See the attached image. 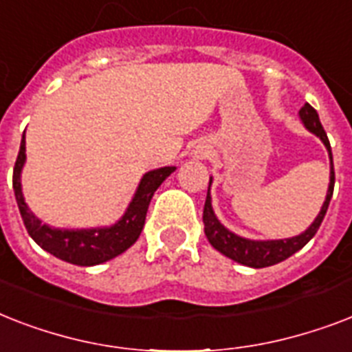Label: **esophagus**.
Segmentation results:
<instances>
[{"instance_id":"1","label":"esophagus","mask_w":352,"mask_h":352,"mask_svg":"<svg viewBox=\"0 0 352 352\" xmlns=\"http://www.w3.org/2000/svg\"><path fill=\"white\" fill-rule=\"evenodd\" d=\"M204 148H206V146H204ZM204 148L199 149V155H201V157H203V155H206V149H204Z\"/></svg>"}]
</instances>
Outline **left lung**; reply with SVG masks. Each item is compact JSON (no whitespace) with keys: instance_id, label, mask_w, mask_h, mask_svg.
Segmentation results:
<instances>
[{"instance_id":"8db88e82","label":"left lung","mask_w":352,"mask_h":352,"mask_svg":"<svg viewBox=\"0 0 352 352\" xmlns=\"http://www.w3.org/2000/svg\"><path fill=\"white\" fill-rule=\"evenodd\" d=\"M300 118L301 122H303V126H305L309 131L314 133L316 137H320V140H322V142L325 144V148H327L329 157H331V182H329L327 197L323 201V206L322 210H320L318 217L312 221V225L309 226L303 234L296 235V237H289V239L274 241H254L239 237V235H235L234 232L228 230V228H225V226L219 223V219L215 217L214 208H212V197H210L208 186V195H206V203H204L203 212L204 234H206L210 245L214 246L215 250H219L223 256L230 257V259L241 263V265H246V267L252 268H265L272 267L276 263L285 261L287 257H290L292 254L301 250V248L314 237V234H316L320 225H322L323 217L327 214L329 203H331V197H333L334 190V166L333 153H331V144H329L327 133L323 129L316 109H314L311 104H305V106L301 107ZM210 184H212V179H210Z\"/></svg>"}]
</instances>
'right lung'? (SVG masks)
I'll list each match as a JSON object with an SVG mask.
<instances>
[{
	"mask_svg": "<svg viewBox=\"0 0 352 352\" xmlns=\"http://www.w3.org/2000/svg\"><path fill=\"white\" fill-rule=\"evenodd\" d=\"M25 164V133L19 144V153L14 164L12 188L18 203L19 214L29 235L38 245L62 261L80 265V267H93L113 257L120 256L138 239L144 228V221L148 214L149 201L157 192V188L175 171V166H166L159 170L148 171L138 184L135 197L127 206L126 214L113 226L104 228H82V230H62L43 225L29 210L21 193V170Z\"/></svg>",
	"mask_w": 352,
	"mask_h": 352,
	"instance_id": "obj_1",
	"label": "right lung"
}]
</instances>
